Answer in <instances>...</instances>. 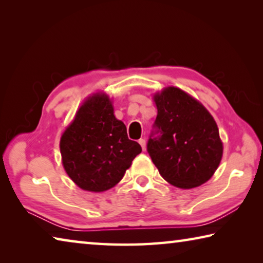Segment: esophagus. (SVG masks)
Wrapping results in <instances>:
<instances>
[{"instance_id":"esophagus-1","label":"esophagus","mask_w":263,"mask_h":263,"mask_svg":"<svg viewBox=\"0 0 263 263\" xmlns=\"http://www.w3.org/2000/svg\"><path fill=\"white\" fill-rule=\"evenodd\" d=\"M139 145L141 146V148H142V151H145L146 149V140L145 139H139Z\"/></svg>"}]
</instances>
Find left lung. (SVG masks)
<instances>
[{
	"mask_svg": "<svg viewBox=\"0 0 263 263\" xmlns=\"http://www.w3.org/2000/svg\"><path fill=\"white\" fill-rule=\"evenodd\" d=\"M158 116L147 152L169 183L182 189L198 186L219 166L222 144L210 112L183 90L168 87L154 96Z\"/></svg>",
	"mask_w": 263,
	"mask_h": 263,
	"instance_id": "obj_1",
	"label": "left lung"
}]
</instances>
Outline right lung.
<instances>
[{
  "instance_id": "obj_1",
  "label": "right lung",
  "mask_w": 263,
  "mask_h": 263,
  "mask_svg": "<svg viewBox=\"0 0 263 263\" xmlns=\"http://www.w3.org/2000/svg\"><path fill=\"white\" fill-rule=\"evenodd\" d=\"M62 164L80 188L108 190L123 179L141 147L116 119L106 95L96 94L79 109L60 140Z\"/></svg>"
}]
</instances>
